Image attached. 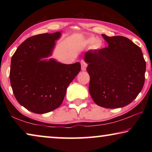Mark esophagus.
Returning <instances> with one entry per match:
<instances>
[{
    "label": "esophagus",
    "instance_id": "esophagus-1",
    "mask_svg": "<svg viewBox=\"0 0 152 152\" xmlns=\"http://www.w3.org/2000/svg\"><path fill=\"white\" fill-rule=\"evenodd\" d=\"M80 63H81V66H82V70H86V67H87V64L84 60H82L80 61Z\"/></svg>",
    "mask_w": 152,
    "mask_h": 152
}]
</instances>
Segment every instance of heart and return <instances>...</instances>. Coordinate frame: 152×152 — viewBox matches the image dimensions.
I'll list each match as a JSON object with an SVG mask.
<instances>
[{"label":"heart","mask_w":152,"mask_h":152,"mask_svg":"<svg viewBox=\"0 0 152 152\" xmlns=\"http://www.w3.org/2000/svg\"><path fill=\"white\" fill-rule=\"evenodd\" d=\"M95 41H96V39H95V38L91 37V38H89V39L86 41V42H87V43H88V44L91 45V44H93V43L95 42V43H94V48H99L102 45L101 42V41H99V40L96 41V42H95Z\"/></svg>","instance_id":"heart-1"}]
</instances>
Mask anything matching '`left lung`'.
Returning <instances> with one entry per match:
<instances>
[{"instance_id":"1","label":"left lung","mask_w":152,"mask_h":152,"mask_svg":"<svg viewBox=\"0 0 152 152\" xmlns=\"http://www.w3.org/2000/svg\"><path fill=\"white\" fill-rule=\"evenodd\" d=\"M108 47L84 54L89 92L95 103L107 109L130 104L143 88L145 61L141 48L123 36L102 35Z\"/></svg>"}]
</instances>
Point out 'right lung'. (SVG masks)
Returning a JSON list of instances; mask_svg holds the SVG:
<instances>
[{
	"mask_svg": "<svg viewBox=\"0 0 152 152\" xmlns=\"http://www.w3.org/2000/svg\"><path fill=\"white\" fill-rule=\"evenodd\" d=\"M60 32L43 33L24 41L11 58L10 81L15 98L27 110L43 114L62 103L69 84L80 71L79 62L64 64L52 53Z\"/></svg>",
	"mask_w": 152,
	"mask_h": 152,
	"instance_id": "obj_1",
	"label": "right lung"
}]
</instances>
